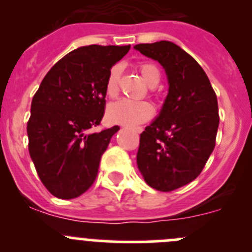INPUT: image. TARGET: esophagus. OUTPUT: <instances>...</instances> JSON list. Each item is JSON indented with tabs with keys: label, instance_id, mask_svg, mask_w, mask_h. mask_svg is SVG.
Returning a JSON list of instances; mask_svg holds the SVG:
<instances>
[{
	"label": "esophagus",
	"instance_id": "obj_1",
	"mask_svg": "<svg viewBox=\"0 0 252 252\" xmlns=\"http://www.w3.org/2000/svg\"><path fill=\"white\" fill-rule=\"evenodd\" d=\"M135 131H136V133H141L142 128H135Z\"/></svg>",
	"mask_w": 252,
	"mask_h": 252
}]
</instances>
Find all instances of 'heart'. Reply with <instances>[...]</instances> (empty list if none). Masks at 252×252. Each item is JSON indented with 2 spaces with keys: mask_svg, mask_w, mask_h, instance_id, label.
Returning a JSON list of instances; mask_svg holds the SVG:
<instances>
[{
  "mask_svg": "<svg viewBox=\"0 0 252 252\" xmlns=\"http://www.w3.org/2000/svg\"><path fill=\"white\" fill-rule=\"evenodd\" d=\"M139 72L150 86L158 84L161 73L155 63L142 62L139 64ZM122 67L119 64L112 65L106 78L105 91L108 97L114 98L119 94ZM154 91V88H152ZM154 114V108L147 101L122 98L117 102L111 103L107 108V117L112 123L124 124V126H136L149 121Z\"/></svg>",
  "mask_w": 252,
  "mask_h": 252,
  "instance_id": "b5f03b06",
  "label": "heart"
}]
</instances>
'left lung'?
<instances>
[{"instance_id":"1","label":"left lung","mask_w":252,"mask_h":252,"mask_svg":"<svg viewBox=\"0 0 252 252\" xmlns=\"http://www.w3.org/2000/svg\"><path fill=\"white\" fill-rule=\"evenodd\" d=\"M134 48L158 61L169 83L161 113L140 134L136 162L150 187L173 191L199 177L215 149L217 96L201 65L178 45L158 41Z\"/></svg>"}]
</instances>
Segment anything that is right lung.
<instances>
[{"mask_svg":"<svg viewBox=\"0 0 252 252\" xmlns=\"http://www.w3.org/2000/svg\"><path fill=\"white\" fill-rule=\"evenodd\" d=\"M128 46L79 47L42 79L28 121L29 154L45 188L58 199L80 196L95 182L101 157L118 126H98L105 114V84Z\"/></svg>","mask_w":252,"mask_h":252,"instance_id":"1","label":"right lung"}]
</instances>
